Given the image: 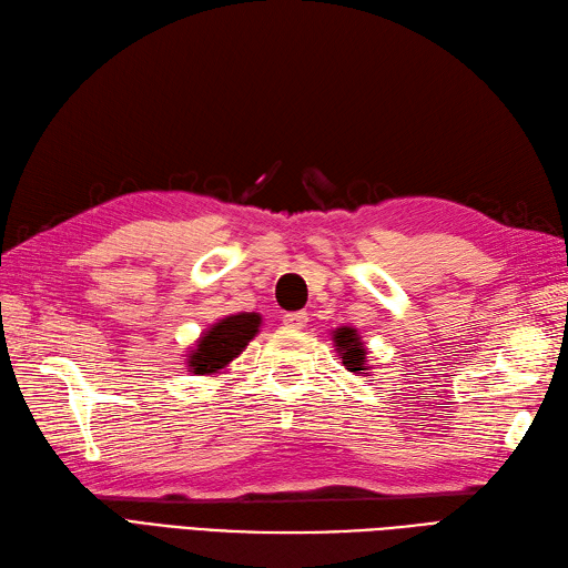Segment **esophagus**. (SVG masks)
Returning <instances> with one entry per match:
<instances>
[{"label": "esophagus", "instance_id": "1", "mask_svg": "<svg viewBox=\"0 0 568 568\" xmlns=\"http://www.w3.org/2000/svg\"><path fill=\"white\" fill-rule=\"evenodd\" d=\"M307 312H287V314H283V324L287 326V328H293V331H300V328H304L307 326Z\"/></svg>", "mask_w": 568, "mask_h": 568}]
</instances>
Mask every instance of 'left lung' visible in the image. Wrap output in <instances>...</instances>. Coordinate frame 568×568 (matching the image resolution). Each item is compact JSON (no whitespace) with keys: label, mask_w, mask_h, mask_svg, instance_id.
<instances>
[{"label":"left lung","mask_w":568,"mask_h":568,"mask_svg":"<svg viewBox=\"0 0 568 568\" xmlns=\"http://www.w3.org/2000/svg\"><path fill=\"white\" fill-rule=\"evenodd\" d=\"M333 347H336L345 369L355 374H367V347L362 343L357 328L341 326L333 331Z\"/></svg>","instance_id":"1"}]
</instances>
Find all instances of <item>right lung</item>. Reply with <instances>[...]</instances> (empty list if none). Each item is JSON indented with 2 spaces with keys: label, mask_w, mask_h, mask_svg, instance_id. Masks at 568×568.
Returning <instances> with one entry per match:
<instances>
[{
  "label": "right lung",
  "mask_w": 568,
  "mask_h": 568,
  "mask_svg": "<svg viewBox=\"0 0 568 568\" xmlns=\"http://www.w3.org/2000/svg\"><path fill=\"white\" fill-rule=\"evenodd\" d=\"M261 314L256 312H240L230 314L201 333V338L194 343L186 355V367L192 374H221L232 359L242 355V351L258 333Z\"/></svg>",
  "instance_id": "right-lung-1"
}]
</instances>
